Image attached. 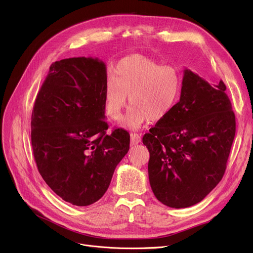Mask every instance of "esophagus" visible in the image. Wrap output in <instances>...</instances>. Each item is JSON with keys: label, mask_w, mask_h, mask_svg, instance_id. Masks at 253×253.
<instances>
[{"label": "esophagus", "mask_w": 253, "mask_h": 253, "mask_svg": "<svg viewBox=\"0 0 253 253\" xmlns=\"http://www.w3.org/2000/svg\"><path fill=\"white\" fill-rule=\"evenodd\" d=\"M130 137H131V143L133 145L138 144L141 141V137L138 133H131Z\"/></svg>", "instance_id": "obj_1"}]
</instances>
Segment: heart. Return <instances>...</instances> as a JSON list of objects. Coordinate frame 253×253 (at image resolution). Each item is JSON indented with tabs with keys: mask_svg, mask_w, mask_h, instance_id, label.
Listing matches in <instances>:
<instances>
[{
	"mask_svg": "<svg viewBox=\"0 0 253 253\" xmlns=\"http://www.w3.org/2000/svg\"><path fill=\"white\" fill-rule=\"evenodd\" d=\"M113 78L104 86V109L112 120H119L128 98L132 108L123 125L137 129L145 122L161 121L173 110L181 92V76L173 65H161L142 55L120 60Z\"/></svg>",
	"mask_w": 253,
	"mask_h": 253,
	"instance_id": "heart-1",
	"label": "heart"
}]
</instances>
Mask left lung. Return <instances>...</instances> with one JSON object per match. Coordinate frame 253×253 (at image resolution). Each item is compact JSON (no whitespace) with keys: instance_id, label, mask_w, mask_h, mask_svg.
Wrapping results in <instances>:
<instances>
[{"instance_id":"8db88e82","label":"left lung","mask_w":253,"mask_h":253,"mask_svg":"<svg viewBox=\"0 0 253 253\" xmlns=\"http://www.w3.org/2000/svg\"><path fill=\"white\" fill-rule=\"evenodd\" d=\"M225 89L184 70L179 101L143 135L151 188L164 205L193 206L221 180L236 133Z\"/></svg>"}]
</instances>
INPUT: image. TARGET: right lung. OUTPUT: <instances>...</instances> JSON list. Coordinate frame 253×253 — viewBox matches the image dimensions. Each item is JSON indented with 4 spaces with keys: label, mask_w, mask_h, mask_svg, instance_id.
Here are the masks:
<instances>
[{
    "label": "right lung",
    "mask_w": 253,
    "mask_h": 253,
    "mask_svg": "<svg viewBox=\"0 0 253 253\" xmlns=\"http://www.w3.org/2000/svg\"><path fill=\"white\" fill-rule=\"evenodd\" d=\"M105 82V64L98 58L55 61L34 104L31 136L38 170L53 192L76 206L99 200L129 151L126 130L106 134Z\"/></svg>",
    "instance_id": "1"
}]
</instances>
